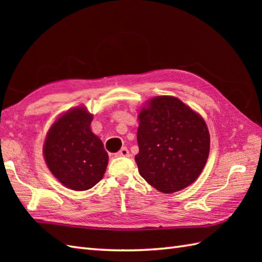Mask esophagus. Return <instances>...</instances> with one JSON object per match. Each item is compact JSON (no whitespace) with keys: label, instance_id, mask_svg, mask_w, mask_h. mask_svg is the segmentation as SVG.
Instances as JSON below:
<instances>
[{"label":"esophagus","instance_id":"obj_1","mask_svg":"<svg viewBox=\"0 0 262 262\" xmlns=\"http://www.w3.org/2000/svg\"><path fill=\"white\" fill-rule=\"evenodd\" d=\"M129 151L126 147H122L119 152L116 153V157L119 158V157H129Z\"/></svg>","mask_w":262,"mask_h":262}]
</instances>
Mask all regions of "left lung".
Segmentation results:
<instances>
[{"label":"left lung","mask_w":262,"mask_h":262,"mask_svg":"<svg viewBox=\"0 0 262 262\" xmlns=\"http://www.w3.org/2000/svg\"><path fill=\"white\" fill-rule=\"evenodd\" d=\"M135 161L140 174L164 193L188 187L202 173L209 154L205 120L174 97H157L138 115Z\"/></svg>","instance_id":"left-lung-1"}]
</instances>
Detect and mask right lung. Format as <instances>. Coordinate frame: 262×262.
<instances>
[{
	"mask_svg": "<svg viewBox=\"0 0 262 262\" xmlns=\"http://www.w3.org/2000/svg\"><path fill=\"white\" fill-rule=\"evenodd\" d=\"M93 116L77 107L54 122L43 145L52 173L65 187L83 191L96 186L107 169L108 153L91 132Z\"/></svg>",
	"mask_w": 262,
	"mask_h": 262,
	"instance_id": "add662e5",
	"label": "right lung"
}]
</instances>
